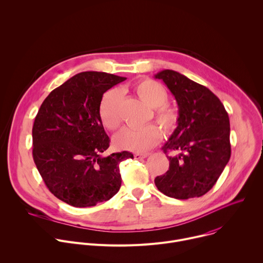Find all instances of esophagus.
Instances as JSON below:
<instances>
[{
    "label": "esophagus",
    "instance_id": "obj_1",
    "mask_svg": "<svg viewBox=\"0 0 263 263\" xmlns=\"http://www.w3.org/2000/svg\"><path fill=\"white\" fill-rule=\"evenodd\" d=\"M149 155V153H136L134 154L135 159H142V158H146Z\"/></svg>",
    "mask_w": 263,
    "mask_h": 263
}]
</instances>
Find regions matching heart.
Wrapping results in <instances>:
<instances>
[{
  "label": "heart",
  "instance_id": "1",
  "mask_svg": "<svg viewBox=\"0 0 263 263\" xmlns=\"http://www.w3.org/2000/svg\"><path fill=\"white\" fill-rule=\"evenodd\" d=\"M135 92L147 106L154 108L155 118L160 126L172 133L179 124L178 112L165 105L168 101L167 90L158 82L145 79L135 86ZM122 95L118 90L107 91L100 104V117L103 125L109 130H118L122 125L121 115ZM161 138V131L155 125H147L140 129H125L115 138L117 147L132 152H144L154 146Z\"/></svg>",
  "mask_w": 263,
  "mask_h": 263
}]
</instances>
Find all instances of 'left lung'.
<instances>
[{
  "label": "left lung",
  "mask_w": 263,
  "mask_h": 263,
  "mask_svg": "<svg viewBox=\"0 0 263 263\" xmlns=\"http://www.w3.org/2000/svg\"><path fill=\"white\" fill-rule=\"evenodd\" d=\"M175 97L179 124L162 146L168 171L155 178L157 189L167 197L186 200L208 193L231 156L230 122L219 99L207 87L184 74L164 69L155 74Z\"/></svg>",
  "instance_id": "obj_1"
}]
</instances>
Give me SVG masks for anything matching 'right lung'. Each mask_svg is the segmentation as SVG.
I'll list each match as a JSON object with an SVG mask.
<instances>
[{
  "label": "right lung",
  "instance_id": "obj_1",
  "mask_svg": "<svg viewBox=\"0 0 263 263\" xmlns=\"http://www.w3.org/2000/svg\"><path fill=\"white\" fill-rule=\"evenodd\" d=\"M125 80L101 71L77 73L52 90L37 112L32 129L34 162L49 191L70 206H96L120 191V163L133 154L101 155L110 139L100 104L104 92Z\"/></svg>",
  "mask_w": 263,
  "mask_h": 263
}]
</instances>
